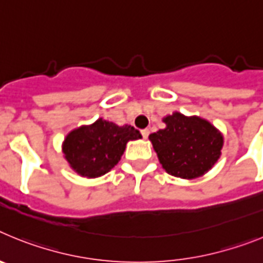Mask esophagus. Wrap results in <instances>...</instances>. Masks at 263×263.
Returning <instances> with one entry per match:
<instances>
[{
  "label": "esophagus",
  "instance_id": "1",
  "mask_svg": "<svg viewBox=\"0 0 263 263\" xmlns=\"http://www.w3.org/2000/svg\"><path fill=\"white\" fill-rule=\"evenodd\" d=\"M141 134H142L143 138L146 139L148 137V134H150V132H148V129H143V130H141Z\"/></svg>",
  "mask_w": 263,
  "mask_h": 263
}]
</instances>
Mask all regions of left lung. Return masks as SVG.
Wrapping results in <instances>:
<instances>
[{
	"instance_id": "8db88e82",
	"label": "left lung",
	"mask_w": 263,
	"mask_h": 263,
	"mask_svg": "<svg viewBox=\"0 0 263 263\" xmlns=\"http://www.w3.org/2000/svg\"><path fill=\"white\" fill-rule=\"evenodd\" d=\"M166 129L150 134L160 164L170 175L195 179L212 168L221 154L222 136L200 117L174 113L164 118Z\"/></svg>"
}]
</instances>
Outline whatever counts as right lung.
<instances>
[{
    "instance_id": "obj_1",
    "label": "right lung",
    "mask_w": 263,
    "mask_h": 263,
    "mask_svg": "<svg viewBox=\"0 0 263 263\" xmlns=\"http://www.w3.org/2000/svg\"><path fill=\"white\" fill-rule=\"evenodd\" d=\"M141 137L138 130L130 125L117 126L100 118L89 126L72 130L64 139L63 152L76 173L97 178L118 163L129 141Z\"/></svg>"
}]
</instances>
